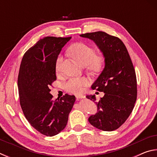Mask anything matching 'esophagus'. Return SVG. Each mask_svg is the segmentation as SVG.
Masks as SVG:
<instances>
[{
    "mask_svg": "<svg viewBox=\"0 0 157 157\" xmlns=\"http://www.w3.org/2000/svg\"><path fill=\"white\" fill-rule=\"evenodd\" d=\"M75 97H76L77 100H79V99H82V98H84L85 95H77Z\"/></svg>",
    "mask_w": 157,
    "mask_h": 157,
    "instance_id": "34e87169",
    "label": "esophagus"
}]
</instances>
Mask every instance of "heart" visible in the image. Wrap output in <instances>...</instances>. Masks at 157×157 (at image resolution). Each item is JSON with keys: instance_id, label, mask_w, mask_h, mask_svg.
Returning <instances> with one entry per match:
<instances>
[{"instance_id": "obj_1", "label": "heart", "mask_w": 157, "mask_h": 157, "mask_svg": "<svg viewBox=\"0 0 157 157\" xmlns=\"http://www.w3.org/2000/svg\"><path fill=\"white\" fill-rule=\"evenodd\" d=\"M69 54L82 66H89L91 70L97 71L100 68L102 62V57L100 55H94V50L88 45L83 43H77L73 45L68 50ZM62 57L59 56L56 61V71L60 70ZM89 84V80L84 78H71L64 84L66 91L73 94H79L84 90Z\"/></svg>"}]
</instances>
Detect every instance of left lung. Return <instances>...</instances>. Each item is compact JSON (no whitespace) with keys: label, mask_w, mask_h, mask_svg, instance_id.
Returning <instances> with one entry per match:
<instances>
[{"label":"left lung","mask_w":157,"mask_h":157,"mask_svg":"<svg viewBox=\"0 0 157 157\" xmlns=\"http://www.w3.org/2000/svg\"><path fill=\"white\" fill-rule=\"evenodd\" d=\"M79 36L94 41L105 58V67L91 86L105 95L98 102L95 95H86L98 108L89 122L102 131H113L125 122L136 100V78L131 58L118 37L101 31Z\"/></svg>","instance_id":"1"}]
</instances>
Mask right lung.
I'll return each mask as SVG.
<instances>
[{"mask_svg": "<svg viewBox=\"0 0 157 157\" xmlns=\"http://www.w3.org/2000/svg\"><path fill=\"white\" fill-rule=\"evenodd\" d=\"M71 37L46 36L31 47L21 61L18 78L20 105L26 119L41 134L53 136L65 128L75 97L52 99L49 86L56 80V61Z\"/></svg>", "mask_w": 157, "mask_h": 157, "instance_id": "add662e5", "label": "right lung"}]
</instances>
